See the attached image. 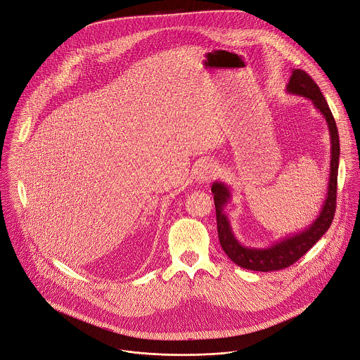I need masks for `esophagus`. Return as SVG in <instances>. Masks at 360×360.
<instances>
[{
    "label": "esophagus",
    "instance_id": "1",
    "mask_svg": "<svg viewBox=\"0 0 360 360\" xmlns=\"http://www.w3.org/2000/svg\"><path fill=\"white\" fill-rule=\"evenodd\" d=\"M216 167L212 162H202L195 172V179L200 184L209 182L210 179H213L216 176Z\"/></svg>",
    "mask_w": 360,
    "mask_h": 360
}]
</instances>
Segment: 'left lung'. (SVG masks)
<instances>
[{"instance_id":"left-lung-1","label":"left lung","mask_w":360,"mask_h":360,"mask_svg":"<svg viewBox=\"0 0 360 360\" xmlns=\"http://www.w3.org/2000/svg\"><path fill=\"white\" fill-rule=\"evenodd\" d=\"M287 91L290 94L303 96L311 100L313 105L323 114L328 125L331 136V161H330V181L327 199L323 205V209L319 217L309 225L304 231H300L292 236L283 238L280 242L274 243L270 248L257 249L246 248L239 243L235 238L229 219L224 213V207L231 199V192L228 186L222 182H214L212 192L214 193L216 205L217 231L218 239L225 255L239 267L253 271H276L287 269L295 262H297L311 246L328 231L337 205V179H338V164H340V138L338 129L333 112L310 75L302 70H293L287 84Z\"/></svg>"}]
</instances>
